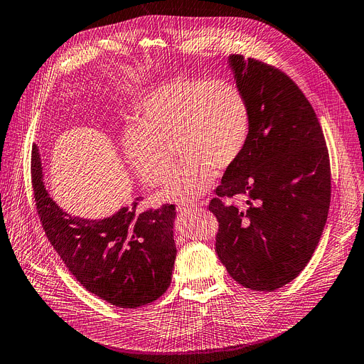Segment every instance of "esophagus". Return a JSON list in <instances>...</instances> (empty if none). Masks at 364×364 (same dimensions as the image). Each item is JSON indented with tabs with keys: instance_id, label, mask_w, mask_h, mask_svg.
<instances>
[{
	"instance_id": "1",
	"label": "esophagus",
	"mask_w": 364,
	"mask_h": 364,
	"mask_svg": "<svg viewBox=\"0 0 364 364\" xmlns=\"http://www.w3.org/2000/svg\"><path fill=\"white\" fill-rule=\"evenodd\" d=\"M195 209H196V205H193V203H180L177 206V210L181 215H187V213H190L191 210H195Z\"/></svg>"
}]
</instances>
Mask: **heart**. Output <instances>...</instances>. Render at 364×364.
I'll list each match as a JSON object with an SVG mask.
<instances>
[{"label": "heart", "mask_w": 364, "mask_h": 364, "mask_svg": "<svg viewBox=\"0 0 364 364\" xmlns=\"http://www.w3.org/2000/svg\"><path fill=\"white\" fill-rule=\"evenodd\" d=\"M252 129L245 93L227 80L176 77L152 89L137 107V123L121 136V152L136 176L149 186L162 184L183 161L161 199L187 202L210 188L218 171L243 155Z\"/></svg>", "instance_id": "1"}]
</instances>
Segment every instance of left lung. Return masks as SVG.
I'll use <instances>...</instances> for the list:
<instances>
[{
    "label": "left lung",
    "instance_id": "left-lung-1",
    "mask_svg": "<svg viewBox=\"0 0 364 364\" xmlns=\"http://www.w3.org/2000/svg\"><path fill=\"white\" fill-rule=\"evenodd\" d=\"M227 65L249 102L252 129L209 203L220 223L215 250L238 284L274 291L306 268L323 232L328 149L316 114L282 71L241 55H230ZM232 196L248 208L225 204Z\"/></svg>",
    "mask_w": 364,
    "mask_h": 364
}]
</instances>
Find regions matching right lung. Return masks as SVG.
I'll return each instance as SVG.
<instances>
[{
  "label": "right lung",
  "instance_id": "1",
  "mask_svg": "<svg viewBox=\"0 0 364 364\" xmlns=\"http://www.w3.org/2000/svg\"><path fill=\"white\" fill-rule=\"evenodd\" d=\"M32 183L48 240L89 293L117 307L134 309L166 291L177 255L174 205L139 213V196L101 220L71 215L45 187L38 144L32 149Z\"/></svg>",
  "mask_w": 364,
  "mask_h": 364
}]
</instances>
